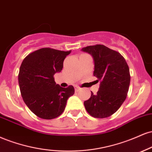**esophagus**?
I'll list each match as a JSON object with an SVG mask.
<instances>
[{
    "instance_id": "34e87169",
    "label": "esophagus",
    "mask_w": 152,
    "mask_h": 152,
    "mask_svg": "<svg viewBox=\"0 0 152 152\" xmlns=\"http://www.w3.org/2000/svg\"><path fill=\"white\" fill-rule=\"evenodd\" d=\"M75 90L76 92H77V91L80 90V87L78 86H75Z\"/></svg>"
}]
</instances>
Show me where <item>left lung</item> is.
<instances>
[{"mask_svg":"<svg viewBox=\"0 0 152 152\" xmlns=\"http://www.w3.org/2000/svg\"><path fill=\"white\" fill-rule=\"evenodd\" d=\"M81 50L93 58V75L100 83L97 94L91 92L84 105L92 117L106 118L115 113L126 99L130 84L129 67L120 53L103 45L87 46Z\"/></svg>","mask_w":152,"mask_h":152,"instance_id":"left-lung-1","label":"left lung"}]
</instances>
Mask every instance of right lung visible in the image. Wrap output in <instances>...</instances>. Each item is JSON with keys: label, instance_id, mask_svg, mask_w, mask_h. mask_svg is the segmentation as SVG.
<instances>
[{"label": "right lung", "instance_id": "right-lung-1", "mask_svg": "<svg viewBox=\"0 0 152 152\" xmlns=\"http://www.w3.org/2000/svg\"><path fill=\"white\" fill-rule=\"evenodd\" d=\"M69 51L41 48L30 53L20 67L18 83L23 101L40 118L52 119L65 110L67 99L74 94L72 85L66 88L55 82L54 75L60 72Z\"/></svg>", "mask_w": 152, "mask_h": 152}]
</instances>
